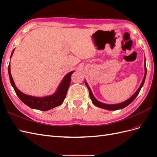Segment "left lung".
Segmentation results:
<instances>
[{
  "mask_svg": "<svg viewBox=\"0 0 157 157\" xmlns=\"http://www.w3.org/2000/svg\"><path fill=\"white\" fill-rule=\"evenodd\" d=\"M144 67H145V75H144V77L143 80H142V82L141 83L140 86L139 87V88L137 89V91L134 93V94L132 96H131L129 99H128L127 100H126L124 102H122L120 103H118V104H106V103H101L100 101H99L98 100L96 99L94 96V95L91 91V89L90 88L88 84H87L86 81L85 80V85L87 86L88 90H89V94H90V99H92V101L94 103V105H95L96 106L99 107V108H102L104 109H106V110H109V111H115V110H118V109H121L126 107V106H128L129 104H130L134 100L136 99V98L137 96V95L139 94L140 90L142 88V86H144V84L145 82V77H146V74H147V68H146V65H145V59L144 61Z\"/></svg>",
  "mask_w": 157,
  "mask_h": 157,
  "instance_id": "obj_1",
  "label": "left lung"
}]
</instances>
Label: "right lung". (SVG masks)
<instances>
[{
    "mask_svg": "<svg viewBox=\"0 0 157 157\" xmlns=\"http://www.w3.org/2000/svg\"><path fill=\"white\" fill-rule=\"evenodd\" d=\"M13 52L14 49L12 52L10 58H12ZM75 71H71L65 76L54 94L45 97H35L23 94L20 90L17 89L12 77L10 63L8 65V74L10 82L18 98L21 99L23 103H24L26 105L29 106L31 109L44 111L50 110V109L58 107L63 103L71 83V75Z\"/></svg>",
    "mask_w": 157,
    "mask_h": 157,
    "instance_id": "add662e5",
    "label": "right lung"
}]
</instances>
